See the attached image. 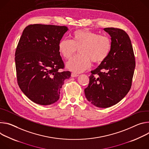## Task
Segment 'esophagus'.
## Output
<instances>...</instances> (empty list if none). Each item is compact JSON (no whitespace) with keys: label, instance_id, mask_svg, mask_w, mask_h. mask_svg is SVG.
<instances>
[{"label":"esophagus","instance_id":"esophagus-1","mask_svg":"<svg viewBox=\"0 0 149 149\" xmlns=\"http://www.w3.org/2000/svg\"><path fill=\"white\" fill-rule=\"evenodd\" d=\"M79 75L77 74H76V73H72V74H71V76L72 77H77Z\"/></svg>","mask_w":149,"mask_h":149}]
</instances>
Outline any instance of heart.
<instances>
[{"mask_svg": "<svg viewBox=\"0 0 149 149\" xmlns=\"http://www.w3.org/2000/svg\"><path fill=\"white\" fill-rule=\"evenodd\" d=\"M79 49L80 55L75 57L66 64L67 68L75 73H80L88 69L91 61L100 64L109 56L112 42L106 36L87 29L74 31L72 40L62 39L58 44V50L66 60H70Z\"/></svg>", "mask_w": 149, "mask_h": 149, "instance_id": "obj_1", "label": "heart"}]
</instances>
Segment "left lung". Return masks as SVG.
<instances>
[{
	"label": "left lung",
	"instance_id": "obj_1",
	"mask_svg": "<svg viewBox=\"0 0 149 149\" xmlns=\"http://www.w3.org/2000/svg\"><path fill=\"white\" fill-rule=\"evenodd\" d=\"M112 49L108 58L91 71L89 84L85 89L87 100L98 108L114 105L126 96L132 83L135 57L128 35L123 29L106 28Z\"/></svg>",
	"mask_w": 149,
	"mask_h": 149
}]
</instances>
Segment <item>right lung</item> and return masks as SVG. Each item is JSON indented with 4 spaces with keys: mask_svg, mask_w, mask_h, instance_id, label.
Here are the masks:
<instances>
[{
    "mask_svg": "<svg viewBox=\"0 0 149 149\" xmlns=\"http://www.w3.org/2000/svg\"><path fill=\"white\" fill-rule=\"evenodd\" d=\"M65 26L34 24L23 31L15 52L17 81L31 101L51 105L60 98V89L69 71L60 72L64 64L58 44L68 31Z\"/></svg>",
    "mask_w": 149,
    "mask_h": 149,
    "instance_id": "obj_1",
    "label": "right lung"
}]
</instances>
